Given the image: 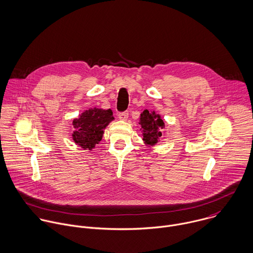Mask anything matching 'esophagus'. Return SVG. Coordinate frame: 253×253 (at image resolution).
<instances>
[{"mask_svg": "<svg viewBox=\"0 0 253 253\" xmlns=\"http://www.w3.org/2000/svg\"><path fill=\"white\" fill-rule=\"evenodd\" d=\"M128 118V113L127 112H123V113H119V119L122 121H126Z\"/></svg>", "mask_w": 253, "mask_h": 253, "instance_id": "1", "label": "esophagus"}]
</instances>
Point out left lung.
<instances>
[{
    "label": "left lung",
    "mask_w": 253,
    "mask_h": 253,
    "mask_svg": "<svg viewBox=\"0 0 253 253\" xmlns=\"http://www.w3.org/2000/svg\"><path fill=\"white\" fill-rule=\"evenodd\" d=\"M139 125L141 126L140 129L142 131V140L144 143L148 146L155 145L162 136L161 129L165 127L160 115L156 114L154 111L149 112L148 110H144L140 114Z\"/></svg>",
    "instance_id": "8db88e82"
}]
</instances>
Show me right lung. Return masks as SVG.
I'll return each instance as SVG.
<instances>
[{
    "instance_id": "obj_1",
    "label": "right lung",
    "mask_w": 253,
    "mask_h": 253,
    "mask_svg": "<svg viewBox=\"0 0 253 253\" xmlns=\"http://www.w3.org/2000/svg\"><path fill=\"white\" fill-rule=\"evenodd\" d=\"M114 120L112 110L91 108L73 120L72 138L84 150H92L102 140L104 129Z\"/></svg>"
}]
</instances>
